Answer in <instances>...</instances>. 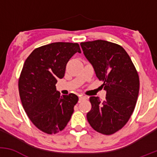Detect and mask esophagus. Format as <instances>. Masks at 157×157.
Instances as JSON below:
<instances>
[{"label": "esophagus", "mask_w": 157, "mask_h": 157, "mask_svg": "<svg viewBox=\"0 0 157 157\" xmlns=\"http://www.w3.org/2000/svg\"><path fill=\"white\" fill-rule=\"evenodd\" d=\"M87 99V97L86 96H82V95H80V97H79V100L80 101H82V100H86Z\"/></svg>", "instance_id": "1"}]
</instances>
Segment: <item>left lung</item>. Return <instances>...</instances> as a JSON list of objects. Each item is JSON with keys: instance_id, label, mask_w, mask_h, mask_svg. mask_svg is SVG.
<instances>
[{"instance_id": "left-lung-1", "label": "left lung", "mask_w": 157, "mask_h": 157, "mask_svg": "<svg viewBox=\"0 0 157 157\" xmlns=\"http://www.w3.org/2000/svg\"><path fill=\"white\" fill-rule=\"evenodd\" d=\"M80 46L106 91L103 101L90 97L92 107L87 120L97 132L112 134L125 125L134 111L140 90L137 71L125 50L117 44L97 40Z\"/></svg>"}]
</instances>
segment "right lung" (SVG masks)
Wrapping results in <instances>:
<instances>
[{
    "mask_svg": "<svg viewBox=\"0 0 157 157\" xmlns=\"http://www.w3.org/2000/svg\"><path fill=\"white\" fill-rule=\"evenodd\" d=\"M77 52L81 53L77 44L52 43L35 48L23 64L18 81L21 103L32 123L46 134L66 127L78 101L75 94L61 96L55 86Z\"/></svg>",
    "mask_w": 157,
    "mask_h": 157,
    "instance_id": "1",
    "label": "right lung"
}]
</instances>
